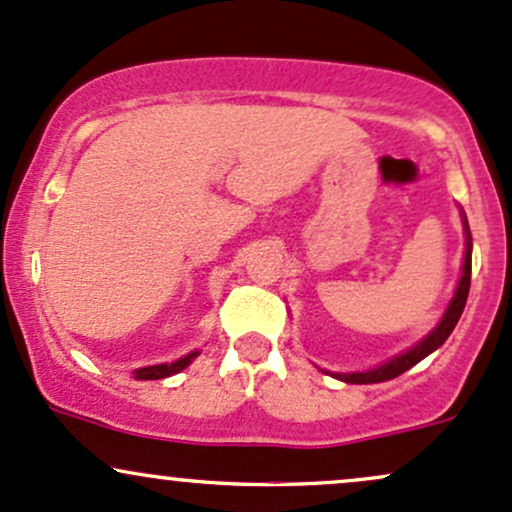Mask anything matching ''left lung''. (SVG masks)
<instances>
[{
	"label": "left lung",
	"mask_w": 512,
	"mask_h": 512,
	"mask_svg": "<svg viewBox=\"0 0 512 512\" xmlns=\"http://www.w3.org/2000/svg\"><path fill=\"white\" fill-rule=\"evenodd\" d=\"M462 225H464V261H462V275H459L455 295L452 300L447 302V309L442 312V317L438 324L430 329L426 336L421 338L418 343H413L411 348H406L404 353L394 355L389 358L387 363L370 367V370H360V372H326V375L336 377V380L348 382V384H375V382H387L399 377L401 372L411 370L413 365L421 363L423 358H428L433 350H438L442 343L447 341L452 329L457 326L459 317L464 312V304H467V295H469V285H472V232H469L467 225V215L462 212Z\"/></svg>",
	"instance_id": "left-lung-1"
}]
</instances>
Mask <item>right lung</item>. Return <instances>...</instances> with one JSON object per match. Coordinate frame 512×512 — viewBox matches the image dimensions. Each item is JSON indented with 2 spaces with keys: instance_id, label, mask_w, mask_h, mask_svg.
Listing matches in <instances>:
<instances>
[{
  "instance_id": "1",
  "label": "right lung",
  "mask_w": 512,
  "mask_h": 512,
  "mask_svg": "<svg viewBox=\"0 0 512 512\" xmlns=\"http://www.w3.org/2000/svg\"><path fill=\"white\" fill-rule=\"evenodd\" d=\"M198 355H200V350H191V353L183 355V358H179V360H174V363L147 365V367H140V370H135L132 375H135V380H164V377H171V375H176V372L186 370V367L191 365Z\"/></svg>"
}]
</instances>
